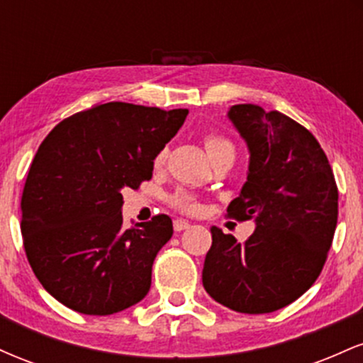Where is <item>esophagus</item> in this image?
<instances>
[{
    "label": "esophagus",
    "mask_w": 363,
    "mask_h": 363,
    "mask_svg": "<svg viewBox=\"0 0 363 363\" xmlns=\"http://www.w3.org/2000/svg\"><path fill=\"white\" fill-rule=\"evenodd\" d=\"M189 227L191 225H189V222H186V220H174V230L176 232H182Z\"/></svg>",
    "instance_id": "esophagus-1"
}]
</instances>
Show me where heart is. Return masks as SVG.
I'll list each match as a JSON object with an SVG mask.
<instances>
[{
    "mask_svg": "<svg viewBox=\"0 0 363 363\" xmlns=\"http://www.w3.org/2000/svg\"><path fill=\"white\" fill-rule=\"evenodd\" d=\"M205 145H206V150H208V155H210V157H213L215 153L222 152V150H230V152H234V147H232L230 141L225 140L223 136H218V135L208 136ZM165 155H167V150H165V148H162L160 152L157 153L155 160H153V162H155L157 167H158V165L164 164ZM172 203L179 208V210L189 211V213H193V211H196V208H198V203H196L194 196L186 193V191H179V193H176V196L172 198Z\"/></svg>",
    "mask_w": 363,
    "mask_h": 363,
    "instance_id": "obj_1",
    "label": "heart"
}]
</instances>
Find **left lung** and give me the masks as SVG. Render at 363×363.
Listing matches in <instances>:
<instances>
[{
  "mask_svg": "<svg viewBox=\"0 0 363 363\" xmlns=\"http://www.w3.org/2000/svg\"><path fill=\"white\" fill-rule=\"evenodd\" d=\"M227 118L249 150L247 181L227 211L256 228L244 244L210 228L203 286L228 309L268 314L318 280L338 220V187L318 140L289 116L239 104Z\"/></svg>",
  "mask_w": 363,
  "mask_h": 363,
  "instance_id": "1",
  "label": "left lung"
}]
</instances>
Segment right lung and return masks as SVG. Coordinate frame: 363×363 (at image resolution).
Listing matches in <instances>:
<instances>
[{
	"instance_id": "1",
	"label": "right lung",
	"mask_w": 363,
	"mask_h": 363,
	"mask_svg": "<svg viewBox=\"0 0 363 363\" xmlns=\"http://www.w3.org/2000/svg\"><path fill=\"white\" fill-rule=\"evenodd\" d=\"M187 109L107 102L45 136L22 196V237L37 280L62 306L109 315L147 297L172 220L123 227V191L152 179L153 160Z\"/></svg>"
}]
</instances>
